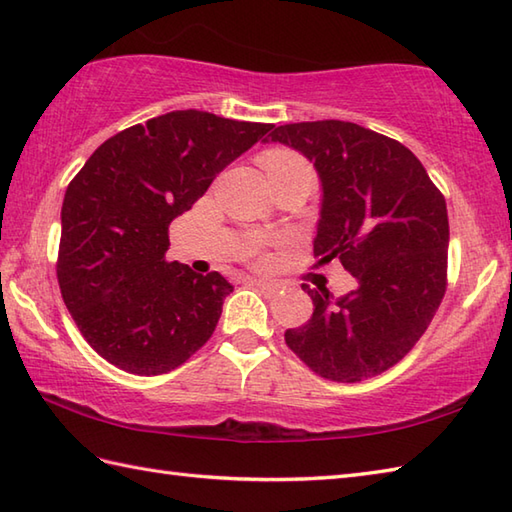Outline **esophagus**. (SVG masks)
<instances>
[{
    "label": "esophagus",
    "instance_id": "obj_1",
    "mask_svg": "<svg viewBox=\"0 0 512 512\" xmlns=\"http://www.w3.org/2000/svg\"><path fill=\"white\" fill-rule=\"evenodd\" d=\"M248 281L253 286H257L259 290H264L266 295H275V292L279 290V284L277 281H268V279H255V277H248Z\"/></svg>",
    "mask_w": 512,
    "mask_h": 512
}]
</instances>
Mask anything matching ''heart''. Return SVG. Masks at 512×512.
Here are the masks:
<instances>
[{
	"label": "heart",
	"instance_id": "heart-1",
	"mask_svg": "<svg viewBox=\"0 0 512 512\" xmlns=\"http://www.w3.org/2000/svg\"><path fill=\"white\" fill-rule=\"evenodd\" d=\"M262 165L268 171L270 180L281 176V173H288V171H310V165L297 154V151L281 149V147L264 151Z\"/></svg>",
	"mask_w": 512,
	"mask_h": 512
}]
</instances>
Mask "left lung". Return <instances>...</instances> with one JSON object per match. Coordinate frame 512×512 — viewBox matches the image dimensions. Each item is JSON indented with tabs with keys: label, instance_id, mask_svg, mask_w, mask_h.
Wrapping results in <instances>:
<instances>
[{
	"label": "left lung",
	"instance_id": "left-lung-1",
	"mask_svg": "<svg viewBox=\"0 0 512 512\" xmlns=\"http://www.w3.org/2000/svg\"><path fill=\"white\" fill-rule=\"evenodd\" d=\"M266 143L314 162L323 189L314 255L356 279L339 299L303 284L314 312L286 330L288 347L336 383L383 374L418 343L447 290L444 195L405 145L356 123H290Z\"/></svg>",
	"mask_w": 512,
	"mask_h": 512
}]
</instances>
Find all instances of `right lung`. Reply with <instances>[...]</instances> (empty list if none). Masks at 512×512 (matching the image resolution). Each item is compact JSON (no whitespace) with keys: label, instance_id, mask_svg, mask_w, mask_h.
I'll return each mask as SVG.
<instances>
[{"label":"right lung","instance_id":"add662e5","mask_svg":"<svg viewBox=\"0 0 512 512\" xmlns=\"http://www.w3.org/2000/svg\"><path fill=\"white\" fill-rule=\"evenodd\" d=\"M270 129L169 112L107 138L68 184L57 279L74 323L107 363L167 374L211 339L233 286L167 262L169 224Z\"/></svg>","mask_w":512,"mask_h":512}]
</instances>
